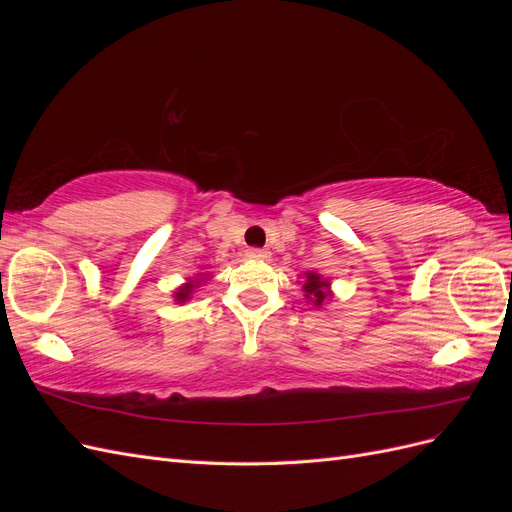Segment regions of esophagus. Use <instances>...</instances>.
Wrapping results in <instances>:
<instances>
[{
	"label": "esophagus",
	"instance_id": "obj_1",
	"mask_svg": "<svg viewBox=\"0 0 512 512\" xmlns=\"http://www.w3.org/2000/svg\"><path fill=\"white\" fill-rule=\"evenodd\" d=\"M271 254L267 250H262V247H250L247 250V258H254V260H267Z\"/></svg>",
	"mask_w": 512,
	"mask_h": 512
}]
</instances>
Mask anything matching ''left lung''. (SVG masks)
<instances>
[{"instance_id":"left-lung-1","label":"left lung","mask_w":512,"mask_h":512,"mask_svg":"<svg viewBox=\"0 0 512 512\" xmlns=\"http://www.w3.org/2000/svg\"><path fill=\"white\" fill-rule=\"evenodd\" d=\"M327 286H329V282H324L318 273H307V282L303 286L305 297L312 299L316 305H320L324 299L329 297Z\"/></svg>"}]
</instances>
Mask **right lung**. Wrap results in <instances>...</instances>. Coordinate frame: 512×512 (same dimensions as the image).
<instances>
[{
	"label": "right lung",
	"instance_id": "1",
	"mask_svg": "<svg viewBox=\"0 0 512 512\" xmlns=\"http://www.w3.org/2000/svg\"><path fill=\"white\" fill-rule=\"evenodd\" d=\"M198 284V282H196ZM196 284H185L183 288H179V292H177V301H185V299H190V294H192V290H194V286Z\"/></svg>",
	"mask_w": 512,
	"mask_h": 512
}]
</instances>
